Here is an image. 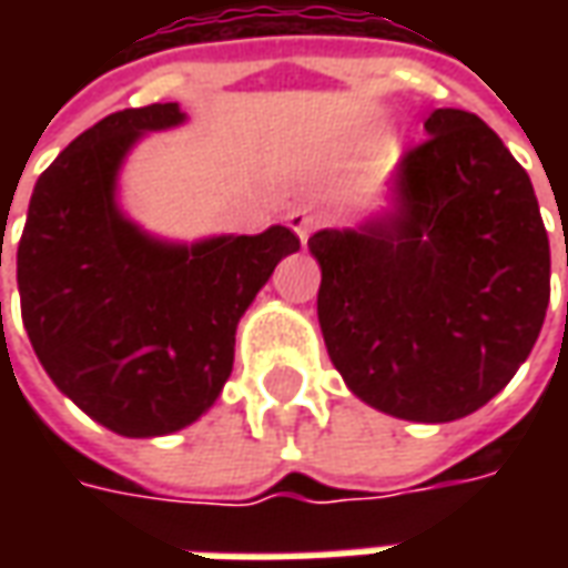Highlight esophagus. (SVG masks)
I'll return each instance as SVG.
<instances>
[{
    "mask_svg": "<svg viewBox=\"0 0 568 568\" xmlns=\"http://www.w3.org/2000/svg\"><path fill=\"white\" fill-rule=\"evenodd\" d=\"M285 222L295 231L301 243H307V236L313 234V227L320 224V212L313 210V206H295V210H288Z\"/></svg>",
    "mask_w": 568,
    "mask_h": 568,
    "instance_id": "esophagus-1",
    "label": "esophagus"
}]
</instances>
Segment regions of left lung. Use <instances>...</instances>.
I'll use <instances>...</instances> for the list:
<instances>
[{"instance_id":"obj_1","label":"left lung","mask_w":568,"mask_h":568,"mask_svg":"<svg viewBox=\"0 0 568 568\" xmlns=\"http://www.w3.org/2000/svg\"><path fill=\"white\" fill-rule=\"evenodd\" d=\"M393 175L389 206L310 236L320 328L365 405L410 423L468 417L524 365L550 301V246L511 151L463 109Z\"/></svg>"}]
</instances>
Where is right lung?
<instances>
[{
  "instance_id": "add662e5",
  "label": "right lung",
  "mask_w": 568,
  "mask_h": 568,
  "mask_svg": "<svg viewBox=\"0 0 568 568\" xmlns=\"http://www.w3.org/2000/svg\"><path fill=\"white\" fill-rule=\"evenodd\" d=\"M179 124V103H154L84 130L39 175L18 246L20 313L42 368L124 438L170 435L215 405L243 313L301 248L283 224L173 243L124 215L130 149Z\"/></svg>"
}]
</instances>
